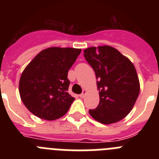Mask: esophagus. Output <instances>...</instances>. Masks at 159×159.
<instances>
[{
  "label": "esophagus",
  "instance_id": "1",
  "mask_svg": "<svg viewBox=\"0 0 159 159\" xmlns=\"http://www.w3.org/2000/svg\"><path fill=\"white\" fill-rule=\"evenodd\" d=\"M86 94H87V90H84V91H83V93L80 95V98H84Z\"/></svg>",
  "mask_w": 159,
  "mask_h": 159
}]
</instances>
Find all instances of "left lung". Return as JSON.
<instances>
[{
  "mask_svg": "<svg viewBox=\"0 0 159 159\" xmlns=\"http://www.w3.org/2000/svg\"><path fill=\"white\" fill-rule=\"evenodd\" d=\"M84 57L96 75L99 103L89 114L102 124L117 123L131 111L140 92L139 80L132 62L109 45L90 47Z\"/></svg>",
  "mask_w": 159,
  "mask_h": 159,
  "instance_id": "8db88e82",
  "label": "left lung"
}]
</instances>
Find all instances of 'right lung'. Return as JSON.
<instances>
[{
  "label": "right lung",
  "instance_id": "add662e5",
  "mask_svg": "<svg viewBox=\"0 0 159 159\" xmlns=\"http://www.w3.org/2000/svg\"><path fill=\"white\" fill-rule=\"evenodd\" d=\"M80 52V48L50 47L26 66L20 78L19 92L31 113L45 120H55L67 113L75 100L67 92V72Z\"/></svg>",
  "mask_w": 159,
  "mask_h": 159
}]
</instances>
